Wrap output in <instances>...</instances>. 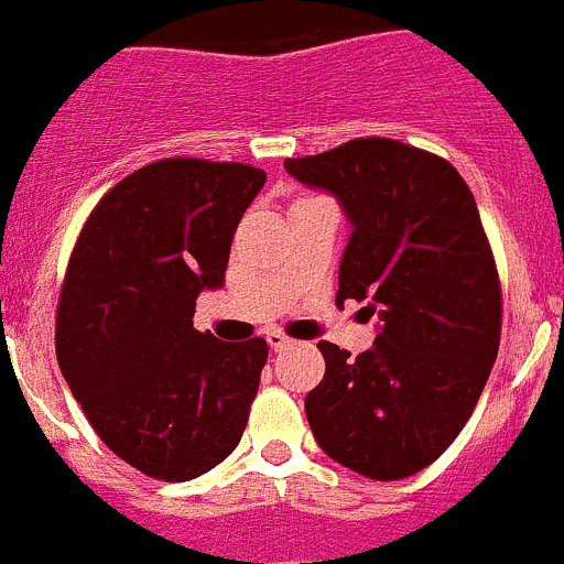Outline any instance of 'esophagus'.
Here are the masks:
<instances>
[{"instance_id": "34e87169", "label": "esophagus", "mask_w": 564, "mask_h": 564, "mask_svg": "<svg viewBox=\"0 0 564 564\" xmlns=\"http://www.w3.org/2000/svg\"><path fill=\"white\" fill-rule=\"evenodd\" d=\"M267 343H270L272 351H281V348L292 345V337H286L283 332H270V334H267Z\"/></svg>"}]
</instances>
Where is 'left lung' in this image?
<instances>
[{"mask_svg":"<svg viewBox=\"0 0 564 564\" xmlns=\"http://www.w3.org/2000/svg\"><path fill=\"white\" fill-rule=\"evenodd\" d=\"M286 171L345 207L354 232L337 303L368 301L382 319L357 359L317 343L326 377L306 395L308 427L365 478H410L458 438L500 348L503 292L475 196L444 156L388 137L286 160Z\"/></svg>","mask_w":564,"mask_h":564,"instance_id":"8db88e82","label":"left lung"}]
</instances>
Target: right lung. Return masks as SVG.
Segmentation results:
<instances>
[{
  "mask_svg": "<svg viewBox=\"0 0 564 564\" xmlns=\"http://www.w3.org/2000/svg\"><path fill=\"white\" fill-rule=\"evenodd\" d=\"M267 182L245 162L165 156L111 187L73 247L55 312L61 373L111 453L154 480H194L245 435L267 339L196 332L232 232Z\"/></svg>",
  "mask_w": 564,
  "mask_h": 564,
  "instance_id": "right-lung-1",
  "label": "right lung"
}]
</instances>
